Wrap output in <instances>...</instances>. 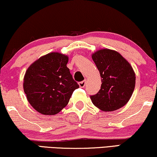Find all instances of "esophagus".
<instances>
[{
	"mask_svg": "<svg viewBox=\"0 0 157 157\" xmlns=\"http://www.w3.org/2000/svg\"><path fill=\"white\" fill-rule=\"evenodd\" d=\"M86 80H83L82 81H80V82H78V85L81 88H83L84 86H86Z\"/></svg>",
	"mask_w": 157,
	"mask_h": 157,
	"instance_id": "34e87169",
	"label": "esophagus"
}]
</instances>
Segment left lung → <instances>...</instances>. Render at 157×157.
Listing matches in <instances>:
<instances>
[{
    "label": "left lung",
    "mask_w": 157,
    "mask_h": 157,
    "mask_svg": "<svg viewBox=\"0 0 157 157\" xmlns=\"http://www.w3.org/2000/svg\"><path fill=\"white\" fill-rule=\"evenodd\" d=\"M101 76V89L90 95L94 105L103 111L117 110L128 103L135 86V74L118 52L104 49L92 55Z\"/></svg>",
    "instance_id": "8db88e82"
}]
</instances>
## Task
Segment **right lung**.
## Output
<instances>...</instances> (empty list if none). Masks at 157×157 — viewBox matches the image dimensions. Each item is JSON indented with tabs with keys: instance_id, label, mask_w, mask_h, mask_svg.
Segmentation results:
<instances>
[{
	"instance_id": "add662e5",
	"label": "right lung",
	"mask_w": 157,
	"mask_h": 157,
	"mask_svg": "<svg viewBox=\"0 0 157 157\" xmlns=\"http://www.w3.org/2000/svg\"><path fill=\"white\" fill-rule=\"evenodd\" d=\"M67 56L52 52L34 62L24 77L25 94L30 105L44 115H55L79 87L67 67Z\"/></svg>"
}]
</instances>
